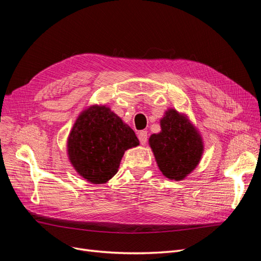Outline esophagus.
Segmentation results:
<instances>
[{
	"label": "esophagus",
	"instance_id": "obj_1",
	"mask_svg": "<svg viewBox=\"0 0 261 261\" xmlns=\"http://www.w3.org/2000/svg\"><path fill=\"white\" fill-rule=\"evenodd\" d=\"M138 139L140 141L141 145H146L147 140H148V136H147V132L146 130H141L139 134H138Z\"/></svg>",
	"mask_w": 261,
	"mask_h": 261
}]
</instances>
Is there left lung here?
Instances as JSON below:
<instances>
[{
    "mask_svg": "<svg viewBox=\"0 0 261 261\" xmlns=\"http://www.w3.org/2000/svg\"><path fill=\"white\" fill-rule=\"evenodd\" d=\"M161 132L149 137L154 159L169 179L183 180L197 168L203 153L201 134L187 114L168 109L160 120Z\"/></svg>",
    "mask_w": 261,
    "mask_h": 261,
    "instance_id": "obj_1",
    "label": "left lung"
}]
</instances>
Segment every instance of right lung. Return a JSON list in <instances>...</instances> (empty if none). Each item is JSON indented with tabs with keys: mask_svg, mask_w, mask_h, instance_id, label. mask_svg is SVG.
<instances>
[{
	"mask_svg": "<svg viewBox=\"0 0 261 261\" xmlns=\"http://www.w3.org/2000/svg\"><path fill=\"white\" fill-rule=\"evenodd\" d=\"M139 140L110 107L92 105L80 113L67 137L70 164L91 184H105L118 171L126 150Z\"/></svg>",
	"mask_w": 261,
	"mask_h": 261,
	"instance_id": "right-lung-1",
	"label": "right lung"
}]
</instances>
